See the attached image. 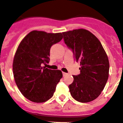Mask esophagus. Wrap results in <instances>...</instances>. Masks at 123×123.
<instances>
[{"instance_id":"esophagus-1","label":"esophagus","mask_w":123,"mask_h":123,"mask_svg":"<svg viewBox=\"0 0 123 123\" xmlns=\"http://www.w3.org/2000/svg\"><path fill=\"white\" fill-rule=\"evenodd\" d=\"M68 75V74H66V73H65V72H63V76H66V75Z\"/></svg>"}]
</instances>
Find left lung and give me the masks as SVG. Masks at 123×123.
Returning a JSON list of instances; mask_svg holds the SVG:
<instances>
[{
	"mask_svg": "<svg viewBox=\"0 0 123 123\" xmlns=\"http://www.w3.org/2000/svg\"><path fill=\"white\" fill-rule=\"evenodd\" d=\"M64 41L80 63V74L74 75L69 86L72 98L82 103L95 100L101 94L109 76L108 55L99 40L83 29L63 32Z\"/></svg>",
	"mask_w": 123,
	"mask_h": 123,
	"instance_id": "obj_1",
	"label": "left lung"
}]
</instances>
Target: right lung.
<instances>
[{"instance_id": "obj_1", "label": "right lung", "mask_w": 123, "mask_h": 123, "mask_svg": "<svg viewBox=\"0 0 123 123\" xmlns=\"http://www.w3.org/2000/svg\"><path fill=\"white\" fill-rule=\"evenodd\" d=\"M62 38V33L33 30L21 41L13 60V74L19 90L28 100L43 103L53 97L63 74L42 65L49 62L51 46Z\"/></svg>"}]
</instances>
